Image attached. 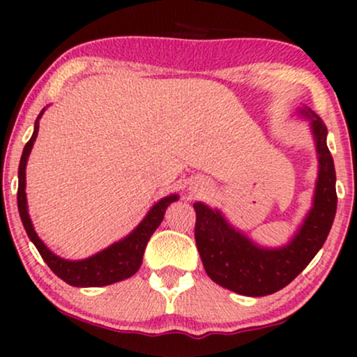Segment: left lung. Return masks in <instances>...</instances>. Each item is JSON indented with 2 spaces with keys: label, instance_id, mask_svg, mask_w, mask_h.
I'll list each match as a JSON object with an SVG mask.
<instances>
[{
  "label": "left lung",
  "instance_id": "8db88e82",
  "mask_svg": "<svg viewBox=\"0 0 357 357\" xmlns=\"http://www.w3.org/2000/svg\"><path fill=\"white\" fill-rule=\"evenodd\" d=\"M312 119L319 158L314 204L290 243L280 248L258 247L231 227L218 210L195 203V240L203 267L213 282L240 296L264 297L275 294L304 270L329 235L337 208L335 169L327 147V127L310 109L301 110Z\"/></svg>",
  "mask_w": 357,
  "mask_h": 357
}]
</instances>
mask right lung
<instances>
[{
    "instance_id": "add662e5",
    "label": "right lung",
    "mask_w": 357,
    "mask_h": 357,
    "mask_svg": "<svg viewBox=\"0 0 357 357\" xmlns=\"http://www.w3.org/2000/svg\"><path fill=\"white\" fill-rule=\"evenodd\" d=\"M42 114L36 117L33 136H31L30 141L24 146L18 167V211L20 218L23 221L24 230L28 233V238L33 241L36 250L40 252L45 264L52 268V272L55 273L56 277H60L63 282H67L68 285L104 287L132 277L139 270V267H141L142 255H144L147 241H149L151 235L155 231V228L161 225L162 218H165L166 208L178 199V195L166 196L161 202L155 203L146 215V218L137 225L136 230L129 233L124 240L117 241V243L110 245L109 248L102 250L97 255L77 261L63 260V258L56 257L55 253H52L50 250L45 247L43 241L38 238V235H36L33 225H31L30 215H28L26 192H24V186H26V181H24V169H26L28 155H30L35 139L38 136V121L40 117H42Z\"/></svg>"
}]
</instances>
